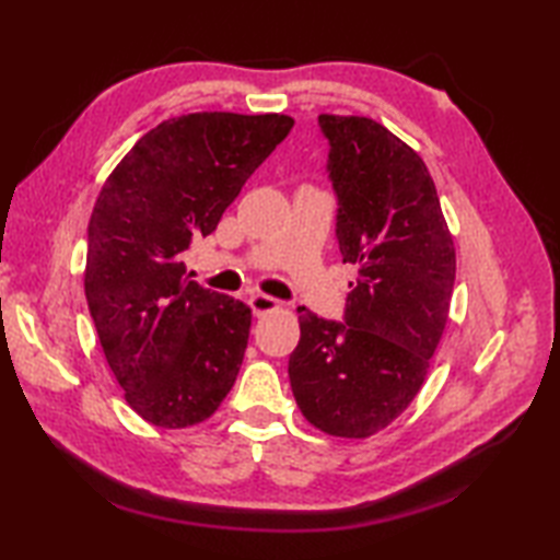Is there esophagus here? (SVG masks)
<instances>
[{
    "instance_id": "1",
    "label": "esophagus",
    "mask_w": 560,
    "mask_h": 560,
    "mask_svg": "<svg viewBox=\"0 0 560 560\" xmlns=\"http://www.w3.org/2000/svg\"><path fill=\"white\" fill-rule=\"evenodd\" d=\"M249 307H253V313L257 317H261L271 311H277V307H281V303L277 299H271V295L255 293V295H249Z\"/></svg>"
}]
</instances>
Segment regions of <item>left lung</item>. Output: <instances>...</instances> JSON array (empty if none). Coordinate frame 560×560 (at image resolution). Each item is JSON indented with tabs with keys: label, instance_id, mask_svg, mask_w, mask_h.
Wrapping results in <instances>:
<instances>
[{
	"label": "left lung",
	"instance_id": "obj_1",
	"mask_svg": "<svg viewBox=\"0 0 560 560\" xmlns=\"http://www.w3.org/2000/svg\"><path fill=\"white\" fill-rule=\"evenodd\" d=\"M343 261L359 267L347 323L299 307L295 404L335 438H371L419 395L447 325L455 243L423 159L359 115H319Z\"/></svg>",
	"mask_w": 560,
	"mask_h": 560
}]
</instances>
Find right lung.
<instances>
[{
    "label": "right lung",
    "mask_w": 560,
    "mask_h": 560,
    "mask_svg": "<svg viewBox=\"0 0 560 560\" xmlns=\"http://www.w3.org/2000/svg\"><path fill=\"white\" fill-rule=\"evenodd\" d=\"M293 117L189 113L149 129L105 180L89 221L83 289L125 399L161 428L207 421L229 395L253 311L187 277Z\"/></svg>",
    "instance_id": "right-lung-1"
}]
</instances>
